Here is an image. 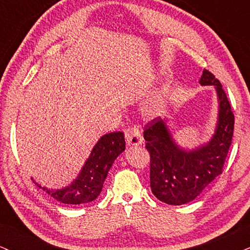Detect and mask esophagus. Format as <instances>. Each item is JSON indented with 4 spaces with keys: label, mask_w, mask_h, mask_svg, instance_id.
<instances>
[{
    "label": "esophagus",
    "mask_w": 250,
    "mask_h": 250,
    "mask_svg": "<svg viewBox=\"0 0 250 250\" xmlns=\"http://www.w3.org/2000/svg\"><path fill=\"white\" fill-rule=\"evenodd\" d=\"M125 139L128 146H139L143 143L142 134L136 127H130L125 131Z\"/></svg>",
    "instance_id": "esophagus-1"
}]
</instances>
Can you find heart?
Returning <instances> with one entry per match:
<instances>
[{
    "mask_svg": "<svg viewBox=\"0 0 250 250\" xmlns=\"http://www.w3.org/2000/svg\"><path fill=\"white\" fill-rule=\"evenodd\" d=\"M160 107H161V98L160 97H157V98H154L153 101L148 103V105L146 106L145 111L147 114H153V113H157L158 111L160 110Z\"/></svg>",
    "mask_w": 250,
    "mask_h": 250,
    "instance_id": "heart-1",
    "label": "heart"
}]
</instances>
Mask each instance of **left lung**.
Here are the masks:
<instances>
[{
	"instance_id": "obj_1",
	"label": "left lung",
	"mask_w": 250,
	"mask_h": 250,
	"mask_svg": "<svg viewBox=\"0 0 250 250\" xmlns=\"http://www.w3.org/2000/svg\"><path fill=\"white\" fill-rule=\"evenodd\" d=\"M199 83L214 85L218 95V124L209 142L193 149L180 147L161 118L149 122L144 131L151 157L152 193L160 201L174 206L194 200L221 174L233 138L234 114L219 79L205 69Z\"/></svg>"
}]
</instances>
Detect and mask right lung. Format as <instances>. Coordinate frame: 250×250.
<instances>
[{
  "mask_svg": "<svg viewBox=\"0 0 250 250\" xmlns=\"http://www.w3.org/2000/svg\"><path fill=\"white\" fill-rule=\"evenodd\" d=\"M123 151H125V138L123 132L104 134L92 148L78 177L69 186L61 189H48L38 184L36 185L62 204H87L96 200L101 194L111 166Z\"/></svg>",
  "mask_w": 250,
  "mask_h": 250,
  "instance_id": "obj_1",
  "label": "right lung"
}]
</instances>
